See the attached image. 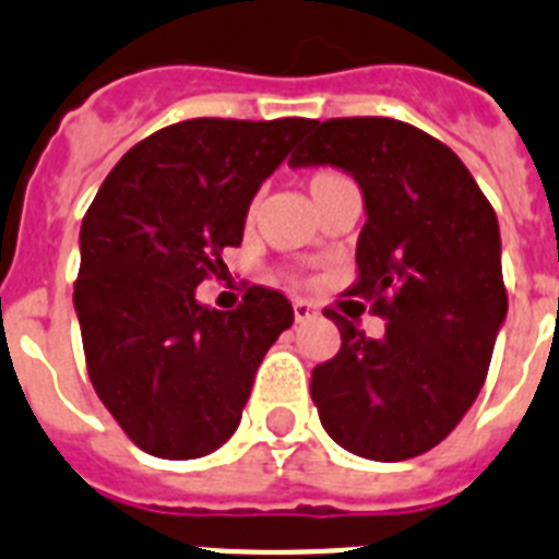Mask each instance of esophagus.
<instances>
[{
  "mask_svg": "<svg viewBox=\"0 0 559 559\" xmlns=\"http://www.w3.org/2000/svg\"><path fill=\"white\" fill-rule=\"evenodd\" d=\"M313 317H320V311L308 302V299H294V320L297 322H308Z\"/></svg>",
  "mask_w": 559,
  "mask_h": 559,
  "instance_id": "obj_1",
  "label": "esophagus"
}]
</instances>
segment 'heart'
<instances>
[{
	"instance_id": "obj_1",
	"label": "heart",
	"mask_w": 559,
	"mask_h": 559,
	"mask_svg": "<svg viewBox=\"0 0 559 559\" xmlns=\"http://www.w3.org/2000/svg\"><path fill=\"white\" fill-rule=\"evenodd\" d=\"M343 182H348V179H345L343 174H336V170H317V174H311V179H308V191H311L313 202H317L320 197L334 191L336 186H343Z\"/></svg>"
}]
</instances>
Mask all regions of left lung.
I'll return each instance as SVG.
<instances>
[{
    "instance_id": "left-lung-1",
    "label": "left lung",
    "mask_w": 559,
    "mask_h": 559,
    "mask_svg": "<svg viewBox=\"0 0 559 559\" xmlns=\"http://www.w3.org/2000/svg\"><path fill=\"white\" fill-rule=\"evenodd\" d=\"M288 165L354 177L366 225L352 294L389 320L373 340L325 311L343 345L313 368L322 428L377 463L426 454L477 400L509 313L495 207L451 147L396 119L317 122Z\"/></svg>"
}]
</instances>
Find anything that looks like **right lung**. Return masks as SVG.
Instances as JSON below:
<instances>
[{"label": "right lung", "mask_w": 559, "mask_h": 559, "mask_svg": "<svg viewBox=\"0 0 559 559\" xmlns=\"http://www.w3.org/2000/svg\"><path fill=\"white\" fill-rule=\"evenodd\" d=\"M313 119H188L133 145L80 230L73 308L91 382L142 451L193 460L237 431L253 377L294 308L246 290L237 311L197 299L223 274L248 205Z\"/></svg>", "instance_id": "1"}]
</instances>
